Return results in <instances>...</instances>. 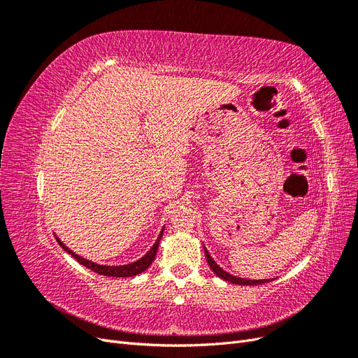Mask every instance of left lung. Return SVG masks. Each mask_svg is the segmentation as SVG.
<instances>
[{"instance_id": "left-lung-1", "label": "left lung", "mask_w": 358, "mask_h": 358, "mask_svg": "<svg viewBox=\"0 0 358 358\" xmlns=\"http://www.w3.org/2000/svg\"><path fill=\"white\" fill-rule=\"evenodd\" d=\"M204 254H206V259H208V263H209L210 268L213 270V273H216V276H220V278L224 279V280H229V282H233V284H237V285H262V284L270 282V279H258V280H254V279H243V278L233 276V275H230V273H227L225 270H222L218 264L215 263V259L209 255L208 249H206V248H204Z\"/></svg>"}]
</instances>
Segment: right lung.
Listing matches in <instances>:
<instances>
[{"instance_id": "1", "label": "right lung", "mask_w": 358, "mask_h": 358, "mask_svg": "<svg viewBox=\"0 0 358 358\" xmlns=\"http://www.w3.org/2000/svg\"><path fill=\"white\" fill-rule=\"evenodd\" d=\"M162 231H164V230H161L157 242L154 243L152 248H150V251L146 252L145 257L137 259V262H134V263H131V264H125V266H101V264H95V263L90 262V259H85V258H82L80 255L74 254V252L71 251V249H69L66 245H64V243L58 239V237H57V241H58L59 246L64 249V251L69 252L73 258L78 259V262H79L80 264H83L85 267H88L90 270H92V272L99 273V275H103V276H112V278H129V276H136V275H138V273L145 272V270H146L150 264H152V262L155 259V255H157V251H158L159 241H161V237H162Z\"/></svg>"}]
</instances>
